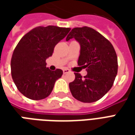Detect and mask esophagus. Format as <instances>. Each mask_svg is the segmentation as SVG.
Listing matches in <instances>:
<instances>
[{"instance_id": "1", "label": "esophagus", "mask_w": 135, "mask_h": 135, "mask_svg": "<svg viewBox=\"0 0 135 135\" xmlns=\"http://www.w3.org/2000/svg\"><path fill=\"white\" fill-rule=\"evenodd\" d=\"M70 71H69V69H64V70H63V72H64V74H66V73H69Z\"/></svg>"}]
</instances>
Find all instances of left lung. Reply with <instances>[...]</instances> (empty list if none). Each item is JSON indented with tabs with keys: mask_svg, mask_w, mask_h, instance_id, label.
Wrapping results in <instances>:
<instances>
[{
	"mask_svg": "<svg viewBox=\"0 0 135 135\" xmlns=\"http://www.w3.org/2000/svg\"><path fill=\"white\" fill-rule=\"evenodd\" d=\"M72 38L80 45L78 65L87 68L88 74L82 78L80 74L74 73L75 79L69 83V89L76 100L93 103L113 86L118 71L116 51L110 42L93 28H74L66 40Z\"/></svg>",
	"mask_w": 135,
	"mask_h": 135,
	"instance_id": "left-lung-1",
	"label": "left lung"
}]
</instances>
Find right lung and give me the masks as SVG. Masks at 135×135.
<instances>
[{"label":"right lung","instance_id":"add662e5","mask_svg":"<svg viewBox=\"0 0 135 135\" xmlns=\"http://www.w3.org/2000/svg\"><path fill=\"white\" fill-rule=\"evenodd\" d=\"M70 30V28L56 26L37 27L20 40L13 50L11 69L16 88L25 97L37 100L51 93L63 71L50 70L45 61Z\"/></svg>","mask_w":135,"mask_h":135}]
</instances>
